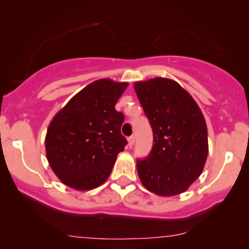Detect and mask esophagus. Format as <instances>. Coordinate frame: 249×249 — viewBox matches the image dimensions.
Wrapping results in <instances>:
<instances>
[{
	"mask_svg": "<svg viewBox=\"0 0 249 249\" xmlns=\"http://www.w3.org/2000/svg\"><path fill=\"white\" fill-rule=\"evenodd\" d=\"M134 142H135V137H134V136H130V137H128V145H129V147H131V146L134 145Z\"/></svg>",
	"mask_w": 249,
	"mask_h": 249,
	"instance_id": "obj_1",
	"label": "esophagus"
}]
</instances>
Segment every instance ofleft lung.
<instances>
[{
	"label": "left lung",
	"mask_w": 249,
	"mask_h": 249,
	"mask_svg": "<svg viewBox=\"0 0 249 249\" xmlns=\"http://www.w3.org/2000/svg\"><path fill=\"white\" fill-rule=\"evenodd\" d=\"M153 130L147 158L137 160L139 179L160 196L186 192L205 165L209 142L204 115L194 98L175 80L158 77L135 84Z\"/></svg>",
	"instance_id": "8db88e82"
}]
</instances>
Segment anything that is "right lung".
Wrapping results in <instances>:
<instances>
[{
  "mask_svg": "<svg viewBox=\"0 0 249 249\" xmlns=\"http://www.w3.org/2000/svg\"><path fill=\"white\" fill-rule=\"evenodd\" d=\"M127 83L94 81L68 102L51 121L46 156L61 181L77 190L101 186L111 175L127 139L121 134L124 115L114 107Z\"/></svg>",
  "mask_w": 249,
  "mask_h": 249,
  "instance_id": "1",
  "label": "right lung"
}]
</instances>
